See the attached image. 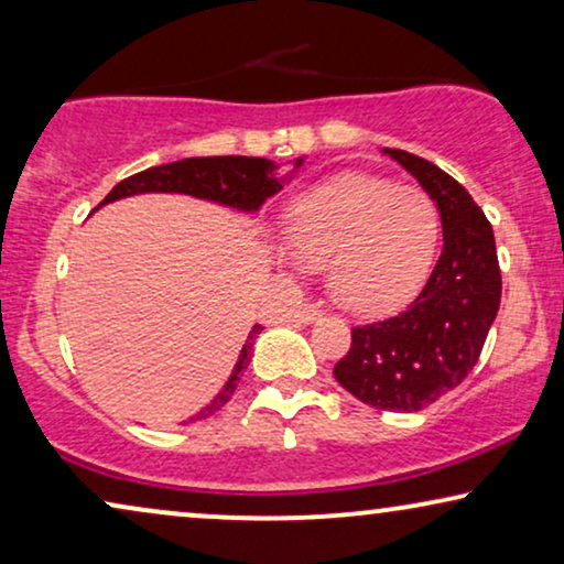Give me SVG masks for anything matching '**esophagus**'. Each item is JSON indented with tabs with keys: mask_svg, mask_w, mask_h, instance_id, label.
<instances>
[{
	"mask_svg": "<svg viewBox=\"0 0 564 564\" xmlns=\"http://www.w3.org/2000/svg\"><path fill=\"white\" fill-rule=\"evenodd\" d=\"M295 318H297V323H313L315 318H321V307L318 305H303L295 313Z\"/></svg>",
	"mask_w": 564,
	"mask_h": 564,
	"instance_id": "34e87169",
	"label": "esophagus"
}]
</instances>
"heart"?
I'll use <instances>...</instances> for the list:
<instances>
[{
	"instance_id": "b5f03b06",
	"label": "heart",
	"mask_w": 564,
	"mask_h": 564,
	"mask_svg": "<svg viewBox=\"0 0 564 564\" xmlns=\"http://www.w3.org/2000/svg\"><path fill=\"white\" fill-rule=\"evenodd\" d=\"M438 241L436 203L415 184L341 174L305 192L284 220V246L307 269L326 267L330 295L357 313L403 303Z\"/></svg>"
}]
</instances>
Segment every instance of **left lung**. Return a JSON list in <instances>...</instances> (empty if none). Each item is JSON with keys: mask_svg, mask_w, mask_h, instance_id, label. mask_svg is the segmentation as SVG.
<instances>
[{"mask_svg": "<svg viewBox=\"0 0 564 564\" xmlns=\"http://www.w3.org/2000/svg\"><path fill=\"white\" fill-rule=\"evenodd\" d=\"M436 203L444 249L421 295L392 318L351 328L334 377L361 403L415 413L457 388L480 359L500 307L492 228L469 192L431 161L384 149Z\"/></svg>", "mask_w": 564, "mask_h": 564, "instance_id": "obj_1", "label": "left lung"}]
</instances>
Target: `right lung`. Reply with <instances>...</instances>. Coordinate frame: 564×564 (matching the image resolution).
I'll return each instance as SVG.
<instances>
[{
    "label": "right lung",
    "mask_w": 564,
    "mask_h": 564,
    "mask_svg": "<svg viewBox=\"0 0 564 564\" xmlns=\"http://www.w3.org/2000/svg\"><path fill=\"white\" fill-rule=\"evenodd\" d=\"M300 164H303V159L295 161V169ZM274 172H276L274 161L257 159V156L182 159V161H174V164L151 166L145 169V172H138L133 176H128V180L118 182L110 195L99 203V207L122 197L145 195V192H182V195L213 199V203L236 207V210H243V213H257L259 207L267 203V197H272L282 189V180H276ZM257 334H261L259 323L251 328L249 341L243 344L241 354H238V361L234 372L228 377V382L223 384V390L215 395L213 403L205 405L197 415H192L189 421L207 419V415L218 413L220 408L228 403L238 380H241V372L249 367L253 338H257Z\"/></svg>",
    "instance_id": "right-lung-1"
}]
</instances>
